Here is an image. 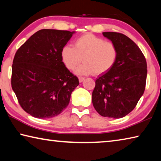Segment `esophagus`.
<instances>
[{"instance_id":"esophagus-1","label":"esophagus","mask_w":161,"mask_h":161,"mask_svg":"<svg viewBox=\"0 0 161 161\" xmlns=\"http://www.w3.org/2000/svg\"><path fill=\"white\" fill-rule=\"evenodd\" d=\"M85 80V78L82 77H79V81H80V82H82V81Z\"/></svg>"}]
</instances>
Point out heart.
Instances as JSON below:
<instances>
[{"label":"heart","mask_w":161,"mask_h":161,"mask_svg":"<svg viewBox=\"0 0 161 161\" xmlns=\"http://www.w3.org/2000/svg\"><path fill=\"white\" fill-rule=\"evenodd\" d=\"M61 57L68 69L74 70L79 67L77 75L103 74L114 67L118 58V49L114 42L105 41L102 37L92 34H85L75 41L74 47L65 45L62 49Z\"/></svg>","instance_id":"heart-1"}]
</instances>
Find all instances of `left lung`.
Masks as SVG:
<instances>
[{"instance_id":"1","label":"left lung","mask_w":161,"mask_h":161,"mask_svg":"<svg viewBox=\"0 0 161 161\" xmlns=\"http://www.w3.org/2000/svg\"><path fill=\"white\" fill-rule=\"evenodd\" d=\"M116 45L118 58L114 67L99 76L92 92V103L101 116L120 119L129 114L143 94L147 64L140 48L126 35L103 32Z\"/></svg>"}]
</instances>
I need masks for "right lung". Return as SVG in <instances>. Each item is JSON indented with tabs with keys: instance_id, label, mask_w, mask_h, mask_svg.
Instances as JSON below:
<instances>
[{
	"instance_id": "right-lung-1",
	"label": "right lung",
	"mask_w": 161,
	"mask_h": 161,
	"mask_svg": "<svg viewBox=\"0 0 161 161\" xmlns=\"http://www.w3.org/2000/svg\"><path fill=\"white\" fill-rule=\"evenodd\" d=\"M75 32L42 29L16 52L11 85L20 107L37 119L59 115L68 106L78 78L65 67L62 49Z\"/></svg>"
}]
</instances>
